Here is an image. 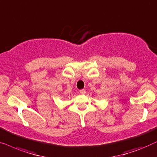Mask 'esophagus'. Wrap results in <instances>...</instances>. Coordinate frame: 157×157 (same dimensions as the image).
<instances>
[{
    "label": "esophagus",
    "mask_w": 157,
    "mask_h": 157,
    "mask_svg": "<svg viewBox=\"0 0 157 157\" xmlns=\"http://www.w3.org/2000/svg\"><path fill=\"white\" fill-rule=\"evenodd\" d=\"M79 92H80L81 94H85L86 93V91H85V90H79Z\"/></svg>",
    "instance_id": "obj_1"
}]
</instances>
